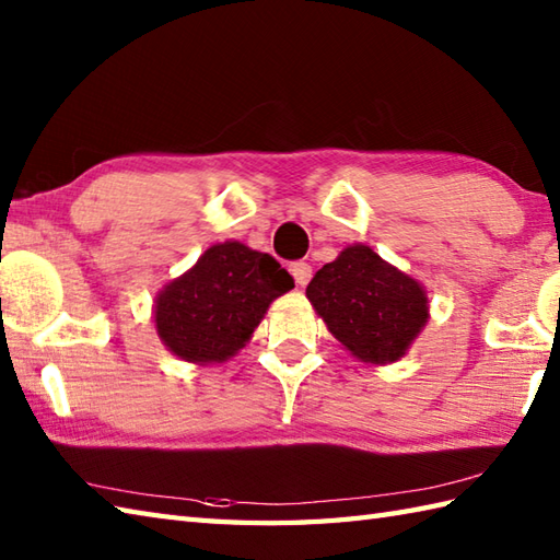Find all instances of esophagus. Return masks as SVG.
Masks as SVG:
<instances>
[{"instance_id":"esophagus-1","label":"esophagus","mask_w":560,"mask_h":560,"mask_svg":"<svg viewBox=\"0 0 560 560\" xmlns=\"http://www.w3.org/2000/svg\"><path fill=\"white\" fill-rule=\"evenodd\" d=\"M289 271L293 273V279H295V283H299L301 289L307 287V283H311V279H313V267L307 265V261H293V265L289 267Z\"/></svg>"}]
</instances>
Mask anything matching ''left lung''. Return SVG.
<instances>
[{
	"instance_id": "obj_1",
	"label": "left lung",
	"mask_w": 560,
	"mask_h": 560,
	"mask_svg": "<svg viewBox=\"0 0 560 560\" xmlns=\"http://www.w3.org/2000/svg\"><path fill=\"white\" fill-rule=\"evenodd\" d=\"M305 295L331 337L373 365L404 359L431 317L423 283L361 243L319 269Z\"/></svg>"
}]
</instances>
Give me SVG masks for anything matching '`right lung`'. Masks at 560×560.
<instances>
[{
    "label": "right lung",
    "instance_id": "right-lung-1",
    "mask_svg": "<svg viewBox=\"0 0 560 560\" xmlns=\"http://www.w3.org/2000/svg\"><path fill=\"white\" fill-rule=\"evenodd\" d=\"M291 289L293 277L271 255L225 241L156 293L153 323L180 361L223 363L249 341L271 301Z\"/></svg>",
    "mask_w": 560,
    "mask_h": 560
}]
</instances>
